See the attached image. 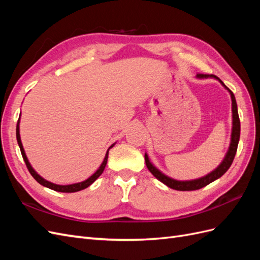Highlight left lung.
Here are the masks:
<instances>
[{
    "label": "left lung",
    "mask_w": 260,
    "mask_h": 260,
    "mask_svg": "<svg viewBox=\"0 0 260 260\" xmlns=\"http://www.w3.org/2000/svg\"><path fill=\"white\" fill-rule=\"evenodd\" d=\"M198 78H215L220 83H221L224 88L230 92L231 100H232V133H231V143L229 146V151L225 154V157L223 158L222 162L219 165V166L214 170L211 171L210 174L206 175L205 177L200 178V179H195L191 181H178L175 179H171L167 177L166 175H164L161 171H159L155 166H153V164L149 161L147 154H145V164L147 169L152 172V175L158 179L160 182L164 184H166L167 186L174 188V190L177 191H194V190H200V188L208 185L211 183L212 181H215L219 179L221 176H223L226 170L230 168V166L233 162L234 156L237 154V149H238V144H239V140H240V132H241V123H240V118H239V113H238V105H237V101H235V96L233 92L226 88V85L219 79V78L215 75H204V74H198L196 75Z\"/></svg>",
    "instance_id": "8db88e82"
}]
</instances>
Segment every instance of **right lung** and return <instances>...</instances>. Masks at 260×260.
Wrapping results in <instances>:
<instances>
[{
  "label": "right lung",
  "instance_id": "obj_1",
  "mask_svg": "<svg viewBox=\"0 0 260 260\" xmlns=\"http://www.w3.org/2000/svg\"><path fill=\"white\" fill-rule=\"evenodd\" d=\"M16 138H17V142H18V145H19V148H20V152H21V155H22V158L23 160H25L26 162V166L29 170V172L31 174V176H32L36 181H38L39 183H40L41 185L45 186V187H49L51 188V190H54V191H57V192H62V193H74V192H78V191H81L83 190V188L90 186L94 181H95L102 174H103V171L105 169V166L107 164V158H108V151L109 148H112L114 146V144L108 148V151L106 152V155H105V158L103 160V162H102V165L100 166V168L94 172V174L89 178L86 179L84 181H82V182H79V183H75V184H68V185H58V184H54L52 182H50V181L43 179L41 176H39L37 172L35 171V169L31 167V165L27 158V156L25 154V151H23V147H22V144H21V140H20V135H19V119L17 121V125H16Z\"/></svg>",
  "mask_w": 260,
  "mask_h": 260
}]
</instances>
